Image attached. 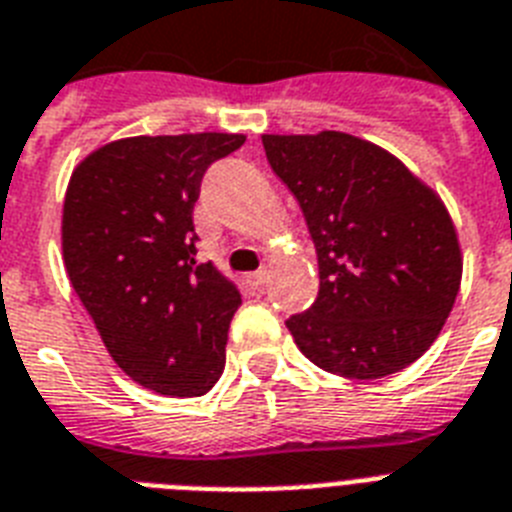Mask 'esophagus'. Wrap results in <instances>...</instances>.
Wrapping results in <instances>:
<instances>
[{
	"label": "esophagus",
	"instance_id": "obj_1",
	"mask_svg": "<svg viewBox=\"0 0 512 512\" xmlns=\"http://www.w3.org/2000/svg\"><path fill=\"white\" fill-rule=\"evenodd\" d=\"M266 280H269V272H266V269H259V272L248 274V282H251L253 287H261Z\"/></svg>",
	"mask_w": 512,
	"mask_h": 512
}]
</instances>
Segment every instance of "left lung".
<instances>
[{"mask_svg":"<svg viewBox=\"0 0 512 512\" xmlns=\"http://www.w3.org/2000/svg\"><path fill=\"white\" fill-rule=\"evenodd\" d=\"M319 259V298L287 319L303 356L379 379L429 350L453 311L463 253L437 190L382 146L340 130L261 135Z\"/></svg>","mask_w":512,"mask_h":512,"instance_id":"1","label":"left lung"}]
</instances>
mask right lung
Listing matches in <instances>:
<instances>
[{"mask_svg":"<svg viewBox=\"0 0 512 512\" xmlns=\"http://www.w3.org/2000/svg\"><path fill=\"white\" fill-rule=\"evenodd\" d=\"M240 133L135 135L104 143L70 175L62 256L114 363L146 390L198 398L225 369L240 290L196 264V206L211 162Z\"/></svg>","mask_w":512,"mask_h":512,"instance_id":"obj_1","label":"right lung"}]
</instances>
